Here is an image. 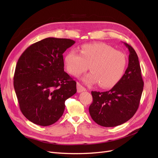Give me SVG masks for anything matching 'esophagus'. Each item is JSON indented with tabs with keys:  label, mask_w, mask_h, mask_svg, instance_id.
I'll use <instances>...</instances> for the list:
<instances>
[{
	"label": "esophagus",
	"mask_w": 158,
	"mask_h": 158,
	"mask_svg": "<svg viewBox=\"0 0 158 158\" xmlns=\"http://www.w3.org/2000/svg\"><path fill=\"white\" fill-rule=\"evenodd\" d=\"M77 92H79V93L82 92V91H84L86 90L85 88L81 85L79 82L77 83Z\"/></svg>",
	"instance_id": "esophagus-1"
}]
</instances>
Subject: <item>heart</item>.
Masks as SVG:
<instances>
[{"mask_svg": "<svg viewBox=\"0 0 158 158\" xmlns=\"http://www.w3.org/2000/svg\"><path fill=\"white\" fill-rule=\"evenodd\" d=\"M64 63L68 72L78 76L89 69L91 72L83 77L87 84L99 83L102 88L114 86L123 77L127 64L126 55L104 43L83 44L80 53L71 50L66 54Z\"/></svg>", "mask_w": 158, "mask_h": 158, "instance_id": "b5f03b06", "label": "heart"}]
</instances>
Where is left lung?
I'll list each match as a JSON object with an SVG mask.
<instances>
[{
    "label": "left lung",
    "mask_w": 158,
    "mask_h": 158,
    "mask_svg": "<svg viewBox=\"0 0 158 158\" xmlns=\"http://www.w3.org/2000/svg\"><path fill=\"white\" fill-rule=\"evenodd\" d=\"M129 51V64L124 75L110 90L91 91L93 102L90 116L99 125L113 127L131 119L139 108L143 81L137 54L133 48L124 43Z\"/></svg>",
    "instance_id": "obj_1"
}]
</instances>
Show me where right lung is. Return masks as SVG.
<instances>
[{
    "mask_svg": "<svg viewBox=\"0 0 158 158\" xmlns=\"http://www.w3.org/2000/svg\"><path fill=\"white\" fill-rule=\"evenodd\" d=\"M74 40L48 38L21 55L13 77L22 114L31 123L49 126L58 120L65 101L77 92L76 81L64 71L63 54Z\"/></svg>",
    "mask_w": 158,
    "mask_h": 158,
    "instance_id": "right-lung-1",
    "label": "right lung"
}]
</instances>
